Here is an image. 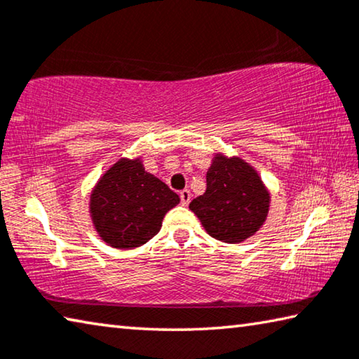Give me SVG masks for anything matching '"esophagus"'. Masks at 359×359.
<instances>
[{
  "label": "esophagus",
  "instance_id": "obj_1",
  "mask_svg": "<svg viewBox=\"0 0 359 359\" xmlns=\"http://www.w3.org/2000/svg\"><path fill=\"white\" fill-rule=\"evenodd\" d=\"M180 201H182V204H184V205H187L188 203L191 201V193H190V190H187V188H185V190L180 191Z\"/></svg>",
  "mask_w": 359,
  "mask_h": 359
}]
</instances>
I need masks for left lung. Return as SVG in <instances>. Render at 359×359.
I'll return each instance as SVG.
<instances>
[{"label": "left lung", "mask_w": 359, "mask_h": 359, "mask_svg": "<svg viewBox=\"0 0 359 359\" xmlns=\"http://www.w3.org/2000/svg\"><path fill=\"white\" fill-rule=\"evenodd\" d=\"M205 182V193L193 199L190 209L212 238L238 244L257 233L269 209L259 175L239 158L217 155Z\"/></svg>", "instance_id": "left-lung-1"}]
</instances>
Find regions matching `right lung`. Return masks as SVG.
<instances>
[{
  "mask_svg": "<svg viewBox=\"0 0 359 359\" xmlns=\"http://www.w3.org/2000/svg\"><path fill=\"white\" fill-rule=\"evenodd\" d=\"M180 201L139 160H120L102 175L90 199L95 226L115 248H135L160 231L163 217Z\"/></svg>",
  "mask_w": 359,
  "mask_h": 359,
  "instance_id": "right-lung-1",
  "label": "right lung"
}]
</instances>
